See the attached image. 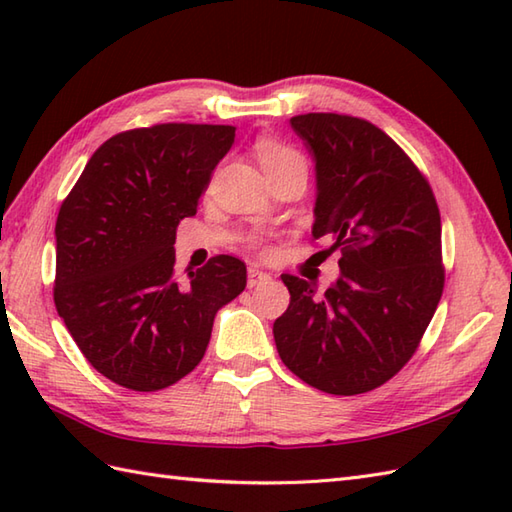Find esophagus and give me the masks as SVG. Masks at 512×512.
Listing matches in <instances>:
<instances>
[{
  "label": "esophagus",
  "mask_w": 512,
  "mask_h": 512,
  "mask_svg": "<svg viewBox=\"0 0 512 512\" xmlns=\"http://www.w3.org/2000/svg\"><path fill=\"white\" fill-rule=\"evenodd\" d=\"M270 275L264 273V270H259L255 266L248 268V288H255L257 284H262V281H268Z\"/></svg>",
  "instance_id": "1"
}]
</instances>
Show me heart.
Instances as JSON below:
<instances>
[{
	"label": "heart",
	"mask_w": 512,
	"mask_h": 512,
	"mask_svg": "<svg viewBox=\"0 0 512 512\" xmlns=\"http://www.w3.org/2000/svg\"><path fill=\"white\" fill-rule=\"evenodd\" d=\"M257 158L262 167L270 176V180L286 178L290 173H308V160L297 147H292L284 140L277 138H259L257 145Z\"/></svg>",
	"instance_id": "b5f03b06"
}]
</instances>
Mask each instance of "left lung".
Instances as JSON below:
<instances>
[{"mask_svg": "<svg viewBox=\"0 0 512 512\" xmlns=\"http://www.w3.org/2000/svg\"><path fill=\"white\" fill-rule=\"evenodd\" d=\"M317 162L314 239L341 250L325 292L281 275L290 306L273 325L281 361L325 394L354 396L396 376L444 290L440 209L413 160L365 118H290Z\"/></svg>", "mask_w": 512, "mask_h": 512, "instance_id": "obj_1", "label": "left lung"}]
</instances>
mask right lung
Instances as JSON below:
<instances>
[{
    "label": "right lung",
    "mask_w": 512,
    "mask_h": 512,
    "mask_svg": "<svg viewBox=\"0 0 512 512\" xmlns=\"http://www.w3.org/2000/svg\"><path fill=\"white\" fill-rule=\"evenodd\" d=\"M233 125L160 123L112 136L63 200L54 306L112 383L158 391L193 372L217 310L246 288L231 255L178 279L176 228L198 211Z\"/></svg>",
    "instance_id": "obj_1"
}]
</instances>
